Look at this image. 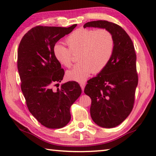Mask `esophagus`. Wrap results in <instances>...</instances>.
Listing matches in <instances>:
<instances>
[{
	"label": "esophagus",
	"instance_id": "obj_1",
	"mask_svg": "<svg viewBox=\"0 0 156 156\" xmlns=\"http://www.w3.org/2000/svg\"><path fill=\"white\" fill-rule=\"evenodd\" d=\"M85 86H86V83L85 82H81L80 83V86L81 89H82V90H84V88H85Z\"/></svg>",
	"mask_w": 156,
	"mask_h": 156
}]
</instances>
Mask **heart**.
<instances>
[{
	"label": "heart",
	"instance_id": "heart-1",
	"mask_svg": "<svg viewBox=\"0 0 156 156\" xmlns=\"http://www.w3.org/2000/svg\"><path fill=\"white\" fill-rule=\"evenodd\" d=\"M68 48L60 43L53 47V55L60 65L71 67L73 55H78L80 63L67 71L68 80L83 81L92 73H99L105 68L113 57L115 39L106 28L97 30L80 28L66 39Z\"/></svg>",
	"mask_w": 156,
	"mask_h": 156
}]
</instances>
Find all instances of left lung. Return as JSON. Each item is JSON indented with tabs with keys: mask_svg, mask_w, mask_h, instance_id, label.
Instances as JSON below:
<instances>
[{
	"mask_svg": "<svg viewBox=\"0 0 156 156\" xmlns=\"http://www.w3.org/2000/svg\"><path fill=\"white\" fill-rule=\"evenodd\" d=\"M84 28H106L115 39V50L108 66L95 77L88 81L84 93L91 99L93 120L103 128L118 126L131 113L138 83L136 54L126 31L107 20L88 22Z\"/></svg>",
	"mask_w": 156,
	"mask_h": 156,
	"instance_id": "left-lung-1",
	"label": "left lung"
}]
</instances>
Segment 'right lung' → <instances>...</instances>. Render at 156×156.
<instances>
[{
    "label": "right lung",
    "instance_id": "obj_1",
    "mask_svg": "<svg viewBox=\"0 0 156 156\" xmlns=\"http://www.w3.org/2000/svg\"><path fill=\"white\" fill-rule=\"evenodd\" d=\"M76 26L38 25L23 36L18 49L20 88L28 110L49 129L62 128L70 122V106L81 93L80 84L75 81L62 84L57 90L52 88L65 74L54 57L53 47Z\"/></svg>",
    "mask_w": 156,
    "mask_h": 156
}]
</instances>
